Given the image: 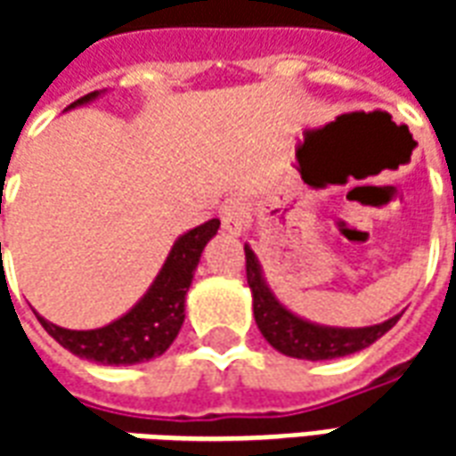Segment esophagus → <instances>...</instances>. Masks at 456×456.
Returning <instances> with one entry per match:
<instances>
[{
    "label": "esophagus",
    "mask_w": 456,
    "mask_h": 456,
    "mask_svg": "<svg viewBox=\"0 0 456 456\" xmlns=\"http://www.w3.org/2000/svg\"><path fill=\"white\" fill-rule=\"evenodd\" d=\"M222 227L229 234H241L248 227V208L241 198H227L219 208Z\"/></svg>",
    "instance_id": "1"
}]
</instances>
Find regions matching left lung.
I'll use <instances>...</instances> for the list:
<instances>
[{"instance_id": "obj_1", "label": "left lung", "mask_w": 456, "mask_h": 456, "mask_svg": "<svg viewBox=\"0 0 456 456\" xmlns=\"http://www.w3.org/2000/svg\"><path fill=\"white\" fill-rule=\"evenodd\" d=\"M244 254H247V281L251 288V297H254V317H256L258 330L273 349L286 356L307 359V362H327V359H339L346 354L362 352L369 344L381 339L401 317L393 315L381 325L371 327H327L303 320L273 296L254 248L244 244Z\"/></svg>"}]
</instances>
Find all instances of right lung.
Listing matches in <instances>:
<instances>
[{"label":"right lung","instance_id":"1","mask_svg":"<svg viewBox=\"0 0 456 456\" xmlns=\"http://www.w3.org/2000/svg\"><path fill=\"white\" fill-rule=\"evenodd\" d=\"M100 94H104V90L85 94L68 110L93 102ZM217 229L219 219H209L205 224L180 234L143 297L129 313L117 317L110 325L97 330H65L36 313L38 322L55 342L80 359H90L104 366H131L156 359L178 337L185 320V296L195 276V268L202 256V248L217 234Z\"/></svg>","mask_w":456,"mask_h":456}]
</instances>
